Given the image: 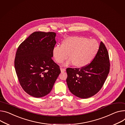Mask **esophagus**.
<instances>
[{
	"label": "esophagus",
	"instance_id": "34e87169",
	"mask_svg": "<svg viewBox=\"0 0 125 125\" xmlns=\"http://www.w3.org/2000/svg\"><path fill=\"white\" fill-rule=\"evenodd\" d=\"M61 72H64L66 71V70H65V69H63V68H61Z\"/></svg>",
	"mask_w": 125,
	"mask_h": 125
}]
</instances>
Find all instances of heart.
I'll use <instances>...</instances> for the list:
<instances>
[{"label": "heart", "instance_id": "obj_1", "mask_svg": "<svg viewBox=\"0 0 125 125\" xmlns=\"http://www.w3.org/2000/svg\"><path fill=\"white\" fill-rule=\"evenodd\" d=\"M99 48V43L94 39H88L81 36H71L64 40L62 45L57 44L52 49V55L55 61L61 63L68 59L64 63L68 65L73 63L83 67L89 64L94 59Z\"/></svg>", "mask_w": 125, "mask_h": 125}]
</instances>
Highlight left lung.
Here are the masks:
<instances>
[{"mask_svg": "<svg viewBox=\"0 0 125 125\" xmlns=\"http://www.w3.org/2000/svg\"><path fill=\"white\" fill-rule=\"evenodd\" d=\"M108 51L101 42L99 50L92 62L81 69H66V83L70 92L77 97L87 99L101 90L110 71Z\"/></svg>", "mask_w": 125, "mask_h": 125, "instance_id": "obj_1", "label": "left lung"}]
</instances>
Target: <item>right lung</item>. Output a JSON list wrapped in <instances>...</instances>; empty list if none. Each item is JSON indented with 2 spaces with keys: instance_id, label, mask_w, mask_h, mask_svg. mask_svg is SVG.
<instances>
[{
  "instance_id": "right-lung-1",
  "label": "right lung",
  "mask_w": 125,
  "mask_h": 125,
  "mask_svg": "<svg viewBox=\"0 0 125 125\" xmlns=\"http://www.w3.org/2000/svg\"><path fill=\"white\" fill-rule=\"evenodd\" d=\"M55 36L53 32L35 31L17 49L14 67L18 79L23 90L33 97L49 94L61 73L52 60Z\"/></svg>"
}]
</instances>
